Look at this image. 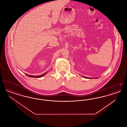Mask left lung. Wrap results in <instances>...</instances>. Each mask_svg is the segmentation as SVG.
I'll return each mask as SVG.
<instances>
[{"instance_id": "obj_1", "label": "left lung", "mask_w": 127, "mask_h": 127, "mask_svg": "<svg viewBox=\"0 0 127 127\" xmlns=\"http://www.w3.org/2000/svg\"><path fill=\"white\" fill-rule=\"evenodd\" d=\"M84 77L85 78H88V79H91V78H87V77Z\"/></svg>"}]
</instances>
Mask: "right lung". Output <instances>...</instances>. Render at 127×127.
I'll return each mask as SVG.
<instances>
[{
	"label": "right lung",
	"instance_id": "obj_1",
	"mask_svg": "<svg viewBox=\"0 0 127 127\" xmlns=\"http://www.w3.org/2000/svg\"><path fill=\"white\" fill-rule=\"evenodd\" d=\"M46 73H44V74H43L42 75H40V76H31V75H28V74H25L27 76H29V77H32V78H40V77H42V76H44L46 74Z\"/></svg>",
	"mask_w": 127,
	"mask_h": 127
}]
</instances>
